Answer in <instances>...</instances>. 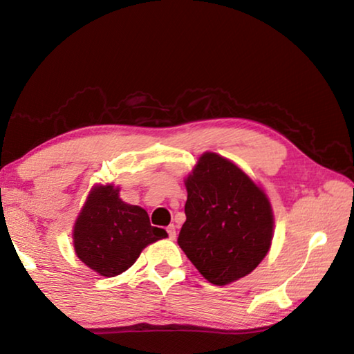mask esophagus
Instances as JSON below:
<instances>
[{"label":"esophagus","instance_id":"obj_1","mask_svg":"<svg viewBox=\"0 0 354 354\" xmlns=\"http://www.w3.org/2000/svg\"><path fill=\"white\" fill-rule=\"evenodd\" d=\"M167 232H169L170 241H175V239H176V227H175V225H170L169 227H167Z\"/></svg>","mask_w":354,"mask_h":354}]
</instances>
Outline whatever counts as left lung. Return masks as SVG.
Returning a JSON list of instances; mask_svg holds the SVG:
<instances>
[{"label": "left lung", "mask_w": 354, "mask_h": 354, "mask_svg": "<svg viewBox=\"0 0 354 354\" xmlns=\"http://www.w3.org/2000/svg\"><path fill=\"white\" fill-rule=\"evenodd\" d=\"M185 189V221L178 237L185 256L215 286L247 277L272 245L274 221L267 195L215 153L201 156Z\"/></svg>", "instance_id": "left-lung-1"}]
</instances>
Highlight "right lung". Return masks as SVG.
I'll list each match as a JSON object with an SVG mask.
<instances>
[{
	"label": "right lung",
	"mask_w": 354,
	"mask_h": 354,
	"mask_svg": "<svg viewBox=\"0 0 354 354\" xmlns=\"http://www.w3.org/2000/svg\"><path fill=\"white\" fill-rule=\"evenodd\" d=\"M112 184L95 185L73 227L76 256L101 277H115L133 266L147 245L167 231L149 223L145 209L127 205Z\"/></svg>",
	"instance_id": "add662e5"
}]
</instances>
